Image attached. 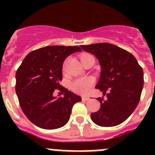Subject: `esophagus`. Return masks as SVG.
<instances>
[{
	"label": "esophagus",
	"mask_w": 155,
	"mask_h": 155,
	"mask_svg": "<svg viewBox=\"0 0 155 155\" xmlns=\"http://www.w3.org/2000/svg\"><path fill=\"white\" fill-rule=\"evenodd\" d=\"M89 99H90L89 97H87V96H83V97H82V100H83V101H88Z\"/></svg>",
	"instance_id": "esophagus-1"
}]
</instances>
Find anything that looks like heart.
I'll use <instances>...</instances> for the list:
<instances>
[{
    "label": "heart",
    "mask_w": 155,
    "mask_h": 155,
    "mask_svg": "<svg viewBox=\"0 0 155 155\" xmlns=\"http://www.w3.org/2000/svg\"><path fill=\"white\" fill-rule=\"evenodd\" d=\"M87 54L83 55L81 57V60H83L84 57H87ZM94 84V80L91 78H80L71 84V88L73 89L74 91L79 94H85L89 92L91 88Z\"/></svg>",
    "instance_id": "obj_1"
}]
</instances>
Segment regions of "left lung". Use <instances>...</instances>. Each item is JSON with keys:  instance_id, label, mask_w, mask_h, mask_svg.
Returning <instances> with one entry per match:
<instances>
[{"instance_id": "8db88e82", "label": "left lung", "mask_w": 155, "mask_h": 155, "mask_svg": "<svg viewBox=\"0 0 155 155\" xmlns=\"http://www.w3.org/2000/svg\"><path fill=\"white\" fill-rule=\"evenodd\" d=\"M84 51L96 57L101 74L95 88L106 94L98 98L101 108L92 113V121L100 127L122 124L139 103L143 86V71L136 58L127 50L113 44L102 42L82 45Z\"/></svg>"}]
</instances>
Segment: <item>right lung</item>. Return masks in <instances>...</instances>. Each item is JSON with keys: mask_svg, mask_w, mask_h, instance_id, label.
I'll list each match as a JSON object with an SVG mask.
<instances>
[{"mask_svg": "<svg viewBox=\"0 0 155 155\" xmlns=\"http://www.w3.org/2000/svg\"><path fill=\"white\" fill-rule=\"evenodd\" d=\"M78 46H48L31 52L25 57L15 74V91L27 118L37 127L54 130L64 127L71 116L73 105L81 102L79 95L60 84L65 59ZM56 89L63 97L53 96Z\"/></svg>", "mask_w": 155, "mask_h": 155, "instance_id": "obj_1", "label": "right lung"}]
</instances>
